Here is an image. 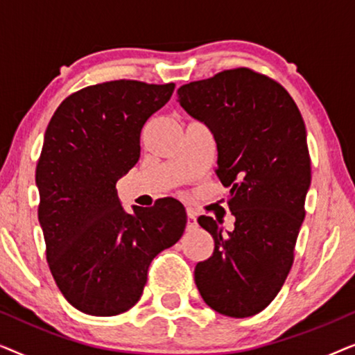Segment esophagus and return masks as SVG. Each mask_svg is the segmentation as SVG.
<instances>
[{"mask_svg": "<svg viewBox=\"0 0 355 355\" xmlns=\"http://www.w3.org/2000/svg\"><path fill=\"white\" fill-rule=\"evenodd\" d=\"M197 226V220L196 215L192 211H187V230H193Z\"/></svg>", "mask_w": 355, "mask_h": 355, "instance_id": "obj_1", "label": "esophagus"}]
</instances>
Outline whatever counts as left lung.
Wrapping results in <instances>:
<instances>
[{
	"label": "left lung",
	"instance_id": "obj_1",
	"mask_svg": "<svg viewBox=\"0 0 355 355\" xmlns=\"http://www.w3.org/2000/svg\"><path fill=\"white\" fill-rule=\"evenodd\" d=\"M178 98L215 137V171L236 218L227 234L211 216L197 220L215 241L196 266L198 293L218 313L252 317L276 297L294 261L312 178L302 114L279 82L249 67L181 85Z\"/></svg>",
	"mask_w": 355,
	"mask_h": 355
}]
</instances>
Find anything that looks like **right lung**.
Returning <instances> with one entry per match:
<instances>
[{
  "label": "right lung",
  "mask_w": 355,
  "mask_h": 355,
  "mask_svg": "<svg viewBox=\"0 0 355 355\" xmlns=\"http://www.w3.org/2000/svg\"><path fill=\"white\" fill-rule=\"evenodd\" d=\"M174 84L110 80L62 100L50 119L35 181L46 261L67 302L95 317L129 310L148 266L186 227L184 205L159 198L125 213L116 182L140 157V132Z\"/></svg>",
  "instance_id": "add662e5"
}]
</instances>
